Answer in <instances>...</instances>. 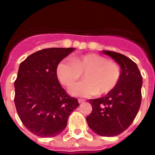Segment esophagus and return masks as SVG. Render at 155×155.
<instances>
[{"label": "esophagus", "instance_id": "34e87169", "mask_svg": "<svg viewBox=\"0 0 155 155\" xmlns=\"http://www.w3.org/2000/svg\"><path fill=\"white\" fill-rule=\"evenodd\" d=\"M78 101H79V104H83V103L85 101V100H84V99H79V100H78Z\"/></svg>", "mask_w": 155, "mask_h": 155}]
</instances>
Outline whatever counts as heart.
<instances>
[{
    "label": "heart",
    "instance_id": "1",
    "mask_svg": "<svg viewBox=\"0 0 155 155\" xmlns=\"http://www.w3.org/2000/svg\"><path fill=\"white\" fill-rule=\"evenodd\" d=\"M82 73H85L86 81L69 87V92L73 96L87 97L98 92L107 94L116 86L120 79L118 64L97 54H84L73 61L64 59L57 67L58 79L66 86L79 80Z\"/></svg>",
    "mask_w": 155,
    "mask_h": 155
}]
</instances>
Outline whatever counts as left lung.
Wrapping results in <instances>:
<instances>
[{"label": "left lung", "instance_id": "obj_1", "mask_svg": "<svg viewBox=\"0 0 155 155\" xmlns=\"http://www.w3.org/2000/svg\"><path fill=\"white\" fill-rule=\"evenodd\" d=\"M121 69L117 85L103 97L89 100L92 112L86 118L89 127L102 137L119 135L137 116L142 101L143 76L135 62L120 53L103 51Z\"/></svg>", "mask_w": 155, "mask_h": 155}]
</instances>
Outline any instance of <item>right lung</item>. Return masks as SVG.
<instances>
[{
	"label": "right lung",
	"mask_w": 155,
	"mask_h": 155,
	"mask_svg": "<svg viewBox=\"0 0 155 155\" xmlns=\"http://www.w3.org/2000/svg\"><path fill=\"white\" fill-rule=\"evenodd\" d=\"M74 48H48L29 55L20 64L15 85V108L30 132L54 137L66 128L70 114L79 106L59 83L57 67Z\"/></svg>",
	"instance_id": "1"
}]
</instances>
